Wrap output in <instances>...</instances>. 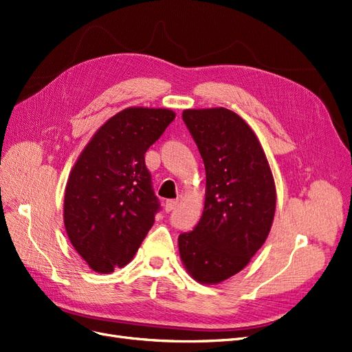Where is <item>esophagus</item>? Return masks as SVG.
<instances>
[{
    "instance_id": "esophagus-1",
    "label": "esophagus",
    "mask_w": 352,
    "mask_h": 352,
    "mask_svg": "<svg viewBox=\"0 0 352 352\" xmlns=\"http://www.w3.org/2000/svg\"><path fill=\"white\" fill-rule=\"evenodd\" d=\"M177 206H178V200H168V201L165 203V210H166V212H171V210L175 209Z\"/></svg>"
}]
</instances>
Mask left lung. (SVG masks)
Instances as JSON below:
<instances>
[{"label": "left lung", "mask_w": 352, "mask_h": 352, "mask_svg": "<svg viewBox=\"0 0 352 352\" xmlns=\"http://www.w3.org/2000/svg\"><path fill=\"white\" fill-rule=\"evenodd\" d=\"M183 120L206 169L199 225L178 236L179 258L200 284L238 274L264 245L277 191L265 152L241 116L225 107L187 109Z\"/></svg>", "instance_id": "8db88e82"}]
</instances>
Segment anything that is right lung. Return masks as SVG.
Here are the masks:
<instances>
[{"label": "right lung", "mask_w": 352, "mask_h": 352, "mask_svg": "<svg viewBox=\"0 0 352 352\" xmlns=\"http://www.w3.org/2000/svg\"><path fill=\"white\" fill-rule=\"evenodd\" d=\"M174 119L169 109L127 107L97 130L75 161L63 223L93 271L110 274L127 265L152 228L160 201L145 153Z\"/></svg>", "instance_id": "obj_1"}]
</instances>
